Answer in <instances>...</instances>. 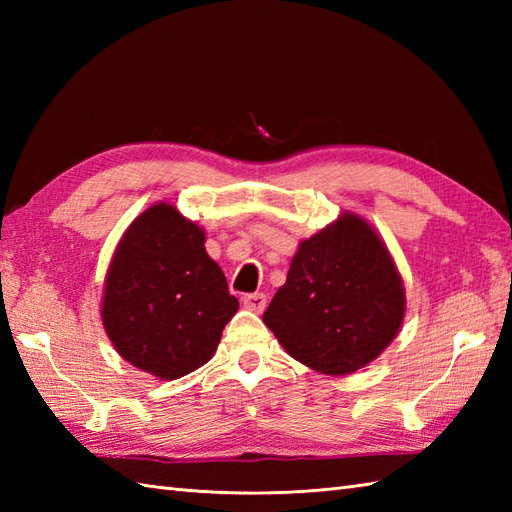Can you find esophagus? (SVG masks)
I'll list each match as a JSON object with an SVG mask.
<instances>
[{
    "label": "esophagus",
    "mask_w": 512,
    "mask_h": 512,
    "mask_svg": "<svg viewBox=\"0 0 512 512\" xmlns=\"http://www.w3.org/2000/svg\"><path fill=\"white\" fill-rule=\"evenodd\" d=\"M242 301H244V308L253 310V312H264V308H266L264 292H250V295L242 297Z\"/></svg>",
    "instance_id": "esophagus-1"
}]
</instances>
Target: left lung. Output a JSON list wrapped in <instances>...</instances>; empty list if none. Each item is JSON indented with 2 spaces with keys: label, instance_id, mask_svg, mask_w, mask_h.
<instances>
[{
  "label": "left lung",
  "instance_id": "obj_1",
  "mask_svg": "<svg viewBox=\"0 0 512 512\" xmlns=\"http://www.w3.org/2000/svg\"><path fill=\"white\" fill-rule=\"evenodd\" d=\"M402 319L405 288L394 259L354 213L303 239L286 284L264 312L292 358L330 376L372 363L394 341Z\"/></svg>",
  "mask_w": 512,
  "mask_h": 512
}]
</instances>
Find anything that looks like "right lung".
I'll return each mask as SVG.
<instances>
[{
    "label": "right lung",
    "instance_id": "add662e5",
    "mask_svg": "<svg viewBox=\"0 0 512 512\" xmlns=\"http://www.w3.org/2000/svg\"><path fill=\"white\" fill-rule=\"evenodd\" d=\"M239 301L206 255L204 231L176 206H149L129 224L107 268L101 317L116 352L162 380L215 354Z\"/></svg>",
    "mask_w": 512,
    "mask_h": 512
}]
</instances>
